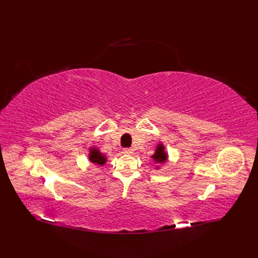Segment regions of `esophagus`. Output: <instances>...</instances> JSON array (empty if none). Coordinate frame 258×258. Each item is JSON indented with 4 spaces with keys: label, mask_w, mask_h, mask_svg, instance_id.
Instances as JSON below:
<instances>
[{
    "label": "esophagus",
    "mask_w": 258,
    "mask_h": 258,
    "mask_svg": "<svg viewBox=\"0 0 258 258\" xmlns=\"http://www.w3.org/2000/svg\"><path fill=\"white\" fill-rule=\"evenodd\" d=\"M123 153H124V154H126V155H131V154H133L134 151L132 149H124Z\"/></svg>",
    "instance_id": "obj_1"
}]
</instances>
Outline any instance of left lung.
Wrapping results in <instances>:
<instances>
[{
  "mask_svg": "<svg viewBox=\"0 0 258 258\" xmlns=\"http://www.w3.org/2000/svg\"><path fill=\"white\" fill-rule=\"evenodd\" d=\"M167 157H168V155L165 151V147H164V145L162 143H160L156 146L155 153L152 155L153 161H154L156 164H158V165H161V164H165L167 162ZM157 168H158V166L156 167V169Z\"/></svg>",
  "mask_w": 258,
  "mask_h": 258,
  "instance_id": "1",
  "label": "left lung"
}]
</instances>
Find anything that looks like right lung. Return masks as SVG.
Instances as JSON below:
<instances>
[{
    "mask_svg": "<svg viewBox=\"0 0 258 258\" xmlns=\"http://www.w3.org/2000/svg\"><path fill=\"white\" fill-rule=\"evenodd\" d=\"M106 156L100 152L97 147H91L90 154H89V161L95 165H104L106 163Z\"/></svg>",
    "mask_w": 258,
    "mask_h": 258,
    "instance_id": "obj_1",
    "label": "right lung"
}]
</instances>
